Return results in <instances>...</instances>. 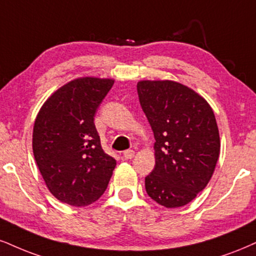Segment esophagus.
I'll return each mask as SVG.
<instances>
[{"label":"esophagus","instance_id":"esophagus-1","mask_svg":"<svg viewBox=\"0 0 256 256\" xmlns=\"http://www.w3.org/2000/svg\"><path fill=\"white\" fill-rule=\"evenodd\" d=\"M134 156V150H127L123 152V158H124L126 160H129L132 159V158Z\"/></svg>","mask_w":256,"mask_h":256}]
</instances>
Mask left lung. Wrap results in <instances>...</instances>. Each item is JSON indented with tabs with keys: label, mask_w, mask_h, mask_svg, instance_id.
Returning a JSON list of instances; mask_svg holds the SVG:
<instances>
[{
	"label": "left lung",
	"mask_w": 256,
	"mask_h": 256,
	"mask_svg": "<svg viewBox=\"0 0 256 256\" xmlns=\"http://www.w3.org/2000/svg\"><path fill=\"white\" fill-rule=\"evenodd\" d=\"M138 94L156 138L147 194L165 208L184 206L215 171L220 150L215 114L204 97L174 80H140Z\"/></svg>",
	"instance_id": "obj_1"
}]
</instances>
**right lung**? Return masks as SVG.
Returning <instances> with one entry per match:
<instances>
[{
	"label": "right lung",
	"mask_w": 256,
	"mask_h": 256,
	"mask_svg": "<svg viewBox=\"0 0 256 256\" xmlns=\"http://www.w3.org/2000/svg\"><path fill=\"white\" fill-rule=\"evenodd\" d=\"M112 84V78H76L38 112L33 154L47 188L62 203L86 206L108 188L116 160L102 150L94 116Z\"/></svg>",
	"instance_id": "add662e5"
}]
</instances>
